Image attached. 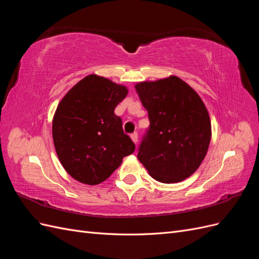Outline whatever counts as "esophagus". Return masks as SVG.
<instances>
[{"label":"esophagus","mask_w":259,"mask_h":259,"mask_svg":"<svg viewBox=\"0 0 259 259\" xmlns=\"http://www.w3.org/2000/svg\"><path fill=\"white\" fill-rule=\"evenodd\" d=\"M131 138H132L133 142L137 144V142H138V134H137V133H133V134L131 135Z\"/></svg>","instance_id":"esophagus-1"}]
</instances>
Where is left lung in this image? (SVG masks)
<instances>
[{
    "label": "left lung",
    "instance_id": "1",
    "mask_svg": "<svg viewBox=\"0 0 259 259\" xmlns=\"http://www.w3.org/2000/svg\"><path fill=\"white\" fill-rule=\"evenodd\" d=\"M135 90L150 121L138 160L160 183L183 182L199 168L208 150L211 126L204 103L176 75L137 83Z\"/></svg>",
    "mask_w": 259,
    "mask_h": 259
}]
</instances>
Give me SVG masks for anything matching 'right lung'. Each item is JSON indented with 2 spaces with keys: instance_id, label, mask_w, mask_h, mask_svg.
<instances>
[{
  "instance_id": "1",
  "label": "right lung",
  "mask_w": 259,
  "mask_h": 259,
  "mask_svg": "<svg viewBox=\"0 0 259 259\" xmlns=\"http://www.w3.org/2000/svg\"><path fill=\"white\" fill-rule=\"evenodd\" d=\"M126 86L97 74L77 82L60 100L53 117V140L67 173L85 185H98L135 151L114 109Z\"/></svg>"
}]
</instances>
